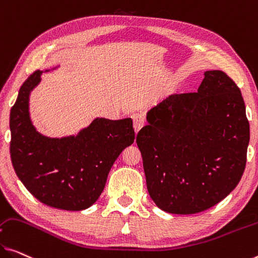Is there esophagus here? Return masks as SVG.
<instances>
[{
  "instance_id": "esophagus-1",
  "label": "esophagus",
  "mask_w": 258,
  "mask_h": 258,
  "mask_svg": "<svg viewBox=\"0 0 258 258\" xmlns=\"http://www.w3.org/2000/svg\"><path fill=\"white\" fill-rule=\"evenodd\" d=\"M133 120H134V128H135V133H138L141 130V128L145 123V116L144 114L141 113V112H136L134 113L133 115Z\"/></svg>"
}]
</instances>
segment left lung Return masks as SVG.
Wrapping results in <instances>:
<instances>
[{"mask_svg": "<svg viewBox=\"0 0 258 258\" xmlns=\"http://www.w3.org/2000/svg\"><path fill=\"white\" fill-rule=\"evenodd\" d=\"M146 120L136 142L158 208L174 215L205 211L239 183L250 133L241 91L224 71H205L197 92L172 94Z\"/></svg>", "mask_w": 258, "mask_h": 258, "instance_id": "left-lung-1", "label": "left lung"}]
</instances>
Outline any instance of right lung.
<instances>
[{
	"label": "right lung",
	"mask_w": 258,
	"mask_h": 258,
	"mask_svg": "<svg viewBox=\"0 0 258 258\" xmlns=\"http://www.w3.org/2000/svg\"><path fill=\"white\" fill-rule=\"evenodd\" d=\"M41 75L37 70L24 82L10 110L11 161L19 180L38 201L81 211L96 203L114 161L134 143L133 120L97 117L76 136H43L31 121L29 107L31 91Z\"/></svg>",
	"instance_id": "obj_1"
}]
</instances>
